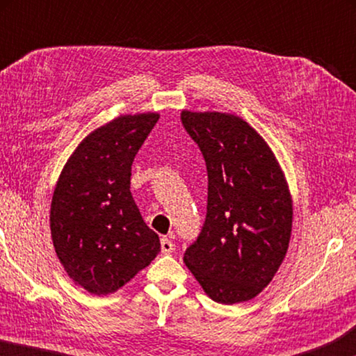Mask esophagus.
<instances>
[{
	"instance_id": "esophagus-1",
	"label": "esophagus",
	"mask_w": 356,
	"mask_h": 356,
	"mask_svg": "<svg viewBox=\"0 0 356 356\" xmlns=\"http://www.w3.org/2000/svg\"><path fill=\"white\" fill-rule=\"evenodd\" d=\"M174 250H176V245H174L172 240L168 237L161 238V252H163V254H171Z\"/></svg>"
}]
</instances>
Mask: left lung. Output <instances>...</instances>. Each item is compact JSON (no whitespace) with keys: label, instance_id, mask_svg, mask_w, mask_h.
I'll return each instance as SVG.
<instances>
[{"label":"left lung","instance_id":"left-lung-1","mask_svg":"<svg viewBox=\"0 0 356 356\" xmlns=\"http://www.w3.org/2000/svg\"><path fill=\"white\" fill-rule=\"evenodd\" d=\"M207 166V212L184 262L216 303L248 301L273 280L292 231V201L278 161L234 114H180Z\"/></svg>","mask_w":356,"mask_h":356}]
</instances>
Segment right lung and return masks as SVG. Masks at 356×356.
Here are the masks:
<instances>
[{"instance_id":"add662e5","label":"right lung","mask_w":356,"mask_h":356,"mask_svg":"<svg viewBox=\"0 0 356 356\" xmlns=\"http://www.w3.org/2000/svg\"><path fill=\"white\" fill-rule=\"evenodd\" d=\"M159 114L120 116L92 131L59 176L51 238L76 284L105 295L129 282L160 252L130 191L131 163Z\"/></svg>"}]
</instances>
